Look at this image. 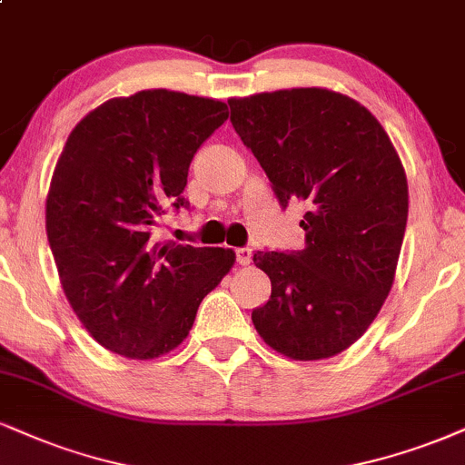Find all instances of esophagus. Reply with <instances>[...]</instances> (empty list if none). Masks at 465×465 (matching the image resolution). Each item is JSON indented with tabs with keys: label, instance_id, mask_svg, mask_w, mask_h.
<instances>
[{
	"label": "esophagus",
	"instance_id": "1",
	"mask_svg": "<svg viewBox=\"0 0 465 465\" xmlns=\"http://www.w3.org/2000/svg\"><path fill=\"white\" fill-rule=\"evenodd\" d=\"M234 256H237L239 265H250L252 250L250 248H237V250H234Z\"/></svg>",
	"mask_w": 465,
	"mask_h": 465
}]
</instances>
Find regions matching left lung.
Returning <instances> with one entry per match:
<instances>
[{"mask_svg": "<svg viewBox=\"0 0 465 465\" xmlns=\"http://www.w3.org/2000/svg\"><path fill=\"white\" fill-rule=\"evenodd\" d=\"M231 123L265 170L282 209L306 203V248L254 252L272 280L252 311L269 347L321 360L353 345L391 293L408 181L377 118L331 90L293 88L231 99Z\"/></svg>", "mask_w": 465, "mask_h": 465, "instance_id": "1", "label": "left lung"}]
</instances>
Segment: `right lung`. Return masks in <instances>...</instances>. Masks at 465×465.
Masks as SVG:
<instances>
[{
	"label": "right lung",
	"mask_w": 465,
	"mask_h": 465,
	"mask_svg": "<svg viewBox=\"0 0 465 465\" xmlns=\"http://www.w3.org/2000/svg\"><path fill=\"white\" fill-rule=\"evenodd\" d=\"M226 103L170 90L110 99L68 135L47 196V239L62 289L99 345L148 360L179 347L234 252L153 242L183 196L193 154Z\"/></svg>",
	"instance_id": "obj_1"
}]
</instances>
